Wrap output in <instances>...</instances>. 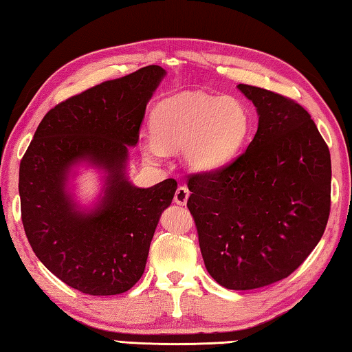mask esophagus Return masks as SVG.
<instances>
[{"label":"esophagus","mask_w":352,"mask_h":352,"mask_svg":"<svg viewBox=\"0 0 352 352\" xmlns=\"http://www.w3.org/2000/svg\"><path fill=\"white\" fill-rule=\"evenodd\" d=\"M188 197H189V189L186 186H180L175 190L174 201L177 205H186Z\"/></svg>","instance_id":"obj_1"}]
</instances>
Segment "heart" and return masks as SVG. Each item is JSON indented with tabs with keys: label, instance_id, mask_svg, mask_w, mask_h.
I'll list each match as a JSON object with an SVG mask.
<instances>
[{
	"label": "heart",
	"instance_id": "obj_1",
	"mask_svg": "<svg viewBox=\"0 0 352 352\" xmlns=\"http://www.w3.org/2000/svg\"><path fill=\"white\" fill-rule=\"evenodd\" d=\"M247 107L234 98L184 93L155 107L151 116L153 138L142 144L148 162L168 151L183 148V162L192 170H212L239 152L250 133Z\"/></svg>",
	"mask_w": 352,
	"mask_h": 352
}]
</instances>
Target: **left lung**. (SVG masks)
<instances>
[{
  "instance_id": "obj_1",
  "label": "left lung",
  "mask_w": 352,
  "mask_h": 352,
  "mask_svg": "<svg viewBox=\"0 0 352 352\" xmlns=\"http://www.w3.org/2000/svg\"><path fill=\"white\" fill-rule=\"evenodd\" d=\"M258 113L247 151L190 175L188 208L214 281L252 290L287 278L317 247L331 210V155L300 104L237 85Z\"/></svg>"
}]
</instances>
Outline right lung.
<instances>
[{
  "label": "right lung",
  "instance_id": "obj_1",
  "mask_svg": "<svg viewBox=\"0 0 352 352\" xmlns=\"http://www.w3.org/2000/svg\"><path fill=\"white\" fill-rule=\"evenodd\" d=\"M164 76L151 65L56 105L20 163L28 241L47 270L82 294L118 295L140 281L160 216L174 199L172 178L136 188L127 174L129 148ZM82 164L103 174L101 194L87 208L69 184Z\"/></svg>",
  "mask_w": 352,
  "mask_h": 352
}]
</instances>
